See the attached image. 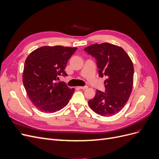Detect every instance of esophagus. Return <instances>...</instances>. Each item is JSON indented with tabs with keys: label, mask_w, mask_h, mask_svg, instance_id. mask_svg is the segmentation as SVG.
Masks as SVG:
<instances>
[{
	"label": "esophagus",
	"mask_w": 159,
	"mask_h": 159,
	"mask_svg": "<svg viewBox=\"0 0 159 159\" xmlns=\"http://www.w3.org/2000/svg\"><path fill=\"white\" fill-rule=\"evenodd\" d=\"M78 88L81 89H88V86H80V87H78Z\"/></svg>",
	"instance_id": "1"
}]
</instances>
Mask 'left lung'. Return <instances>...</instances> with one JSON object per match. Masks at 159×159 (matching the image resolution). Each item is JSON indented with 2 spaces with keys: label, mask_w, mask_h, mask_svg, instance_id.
I'll return each instance as SVG.
<instances>
[{
  "label": "left lung",
  "mask_w": 159,
  "mask_h": 159,
  "mask_svg": "<svg viewBox=\"0 0 159 159\" xmlns=\"http://www.w3.org/2000/svg\"><path fill=\"white\" fill-rule=\"evenodd\" d=\"M84 50L97 60L99 77H107L104 81L105 93L96 91L93 99L88 102L89 106L102 116L117 114L127 103L132 91V60L121 47L109 43L92 44Z\"/></svg>",
  "instance_id": "8db88e82"
}]
</instances>
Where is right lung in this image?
Here are the masks:
<instances>
[{
  "label": "right lung",
  "mask_w": 159,
  "mask_h": 159,
  "mask_svg": "<svg viewBox=\"0 0 159 159\" xmlns=\"http://www.w3.org/2000/svg\"><path fill=\"white\" fill-rule=\"evenodd\" d=\"M77 48L62 46H42L28 56L22 81L28 98L42 112L54 113L66 107L74 92L62 83L59 75H66L68 61Z\"/></svg>",
  "instance_id": "add662e5"
}]
</instances>
